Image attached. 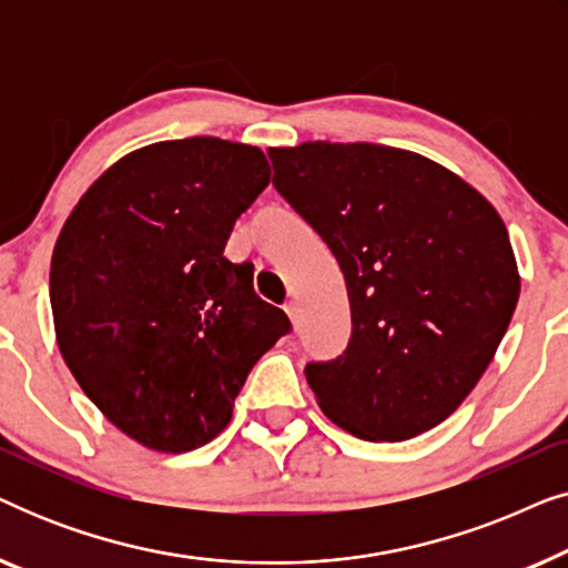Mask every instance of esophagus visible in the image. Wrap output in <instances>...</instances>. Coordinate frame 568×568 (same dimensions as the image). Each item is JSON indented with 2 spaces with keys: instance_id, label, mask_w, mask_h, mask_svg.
I'll use <instances>...</instances> for the list:
<instances>
[{
  "instance_id": "1",
  "label": "esophagus",
  "mask_w": 568,
  "mask_h": 568,
  "mask_svg": "<svg viewBox=\"0 0 568 568\" xmlns=\"http://www.w3.org/2000/svg\"><path fill=\"white\" fill-rule=\"evenodd\" d=\"M284 310H286V315H290V321H292L294 325H297V323H300V307H297V302L290 300V302H286V305H284Z\"/></svg>"
}]
</instances>
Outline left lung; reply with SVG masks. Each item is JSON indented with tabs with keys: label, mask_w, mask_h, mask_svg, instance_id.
<instances>
[{
	"label": "left lung",
	"mask_w": 568,
	"mask_h": 568,
	"mask_svg": "<svg viewBox=\"0 0 568 568\" xmlns=\"http://www.w3.org/2000/svg\"><path fill=\"white\" fill-rule=\"evenodd\" d=\"M274 189L336 255L352 338L310 362L323 414L369 442L445 422L491 364L519 300L509 232L476 189L383 144L268 150Z\"/></svg>",
	"instance_id": "obj_1"
}]
</instances>
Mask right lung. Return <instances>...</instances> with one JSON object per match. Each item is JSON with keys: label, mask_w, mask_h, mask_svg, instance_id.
<instances>
[{"label": "right lung", "mask_w": 568, "mask_h": 568, "mask_svg": "<svg viewBox=\"0 0 568 568\" xmlns=\"http://www.w3.org/2000/svg\"><path fill=\"white\" fill-rule=\"evenodd\" d=\"M271 168L258 146L158 142L108 168L69 214L51 258L61 356L84 395L158 453L212 442L253 364L292 331L224 258Z\"/></svg>", "instance_id": "right-lung-1"}]
</instances>
